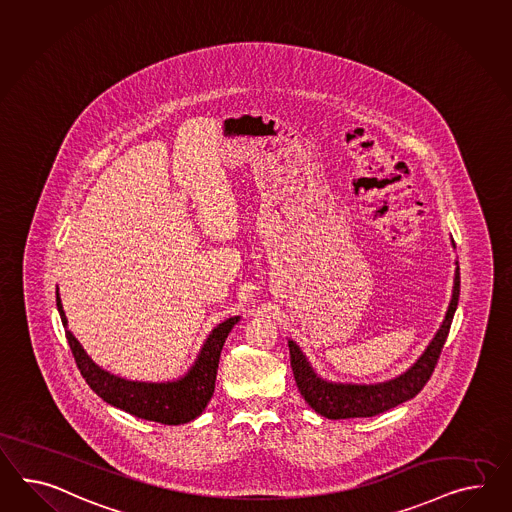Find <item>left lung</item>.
Segmentation results:
<instances>
[{
    "label": "left lung",
    "mask_w": 512,
    "mask_h": 512,
    "mask_svg": "<svg viewBox=\"0 0 512 512\" xmlns=\"http://www.w3.org/2000/svg\"><path fill=\"white\" fill-rule=\"evenodd\" d=\"M451 243L455 249L453 239ZM455 265L457 267H455V280H453V295H451L442 325L420 358L395 379L384 380L377 384H353V382H332V380L323 379L315 373L314 367L308 362L306 354L302 353L301 347L295 341L288 340L291 369L304 401L314 408L317 414L325 416L328 420H347V418L377 416L420 394L427 380L433 375L434 366L440 358L453 315L459 304V262H455Z\"/></svg>",
    "instance_id": "left-lung-1"
}]
</instances>
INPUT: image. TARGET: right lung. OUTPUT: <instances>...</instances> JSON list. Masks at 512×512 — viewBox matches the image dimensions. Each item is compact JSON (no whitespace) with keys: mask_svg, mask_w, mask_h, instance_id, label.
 Instances as JSON below:
<instances>
[{"mask_svg":"<svg viewBox=\"0 0 512 512\" xmlns=\"http://www.w3.org/2000/svg\"><path fill=\"white\" fill-rule=\"evenodd\" d=\"M57 310L61 315L63 327L66 328V340L76 358L79 371L92 392L100 395L105 403L130 412L141 420L158 421L165 425H182L187 421L197 420L208 407L211 395L215 392L217 367L223 351L224 341L234 328L241 315L224 319L213 328L204 341L195 364L187 369L184 377L167 382H143L113 375L92 360L76 336L68 330L63 302L57 288Z\"/></svg>","mask_w":512,"mask_h":512,"instance_id":"obj_1","label":"right lung"}]
</instances>
